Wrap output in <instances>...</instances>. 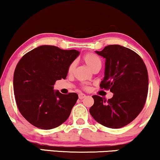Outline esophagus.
Returning <instances> with one entry per match:
<instances>
[{
	"mask_svg": "<svg viewBox=\"0 0 160 160\" xmlns=\"http://www.w3.org/2000/svg\"><path fill=\"white\" fill-rule=\"evenodd\" d=\"M86 95L85 94H84V93H79L78 94V98H80V99H83L84 98H85L86 97Z\"/></svg>",
	"mask_w": 160,
	"mask_h": 160,
	"instance_id": "esophagus-1",
	"label": "esophagus"
}]
</instances>
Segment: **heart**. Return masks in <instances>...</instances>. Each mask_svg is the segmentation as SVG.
Returning a JSON list of instances; mask_svg holds the SVG:
<instances>
[{
	"label": "heart",
	"instance_id": "b5f03b06",
	"mask_svg": "<svg viewBox=\"0 0 160 160\" xmlns=\"http://www.w3.org/2000/svg\"><path fill=\"white\" fill-rule=\"evenodd\" d=\"M83 61L85 63L87 66L92 71L95 70L96 69H101L102 67V60L98 56L94 53H88L83 57ZM75 68V63L72 62L68 68V73H72ZM84 89H88V86L84 87Z\"/></svg>",
	"mask_w": 160,
	"mask_h": 160
}]
</instances>
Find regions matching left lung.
I'll use <instances>...</instances> for the list:
<instances>
[{"label":"left lung","instance_id":"left-lung-1","mask_svg":"<svg viewBox=\"0 0 160 160\" xmlns=\"http://www.w3.org/2000/svg\"><path fill=\"white\" fill-rule=\"evenodd\" d=\"M105 58L102 89L110 90L113 97L108 101L95 95L90 115L110 128H120L137 118L143 109L148 90V75L143 60L134 51L120 45H108L96 51Z\"/></svg>","mask_w":160,"mask_h":160}]
</instances>
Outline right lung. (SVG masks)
Here are the masks:
<instances>
[{
	"mask_svg": "<svg viewBox=\"0 0 160 160\" xmlns=\"http://www.w3.org/2000/svg\"><path fill=\"white\" fill-rule=\"evenodd\" d=\"M79 55L76 50H64L43 45L25 54L14 72L13 88L20 113L35 127L50 130L68 119L78 94L64 95L53 86L65 79L70 64Z\"/></svg>",
	"mask_w": 160,
	"mask_h": 160,
	"instance_id": "1",
	"label": "right lung"
}]
</instances>
